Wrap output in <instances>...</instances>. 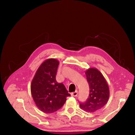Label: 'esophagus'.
Returning a JSON list of instances; mask_svg holds the SVG:
<instances>
[{"label":"esophagus","mask_w":135,"mask_h":135,"mask_svg":"<svg viewBox=\"0 0 135 135\" xmlns=\"http://www.w3.org/2000/svg\"><path fill=\"white\" fill-rule=\"evenodd\" d=\"M78 94V91H75L74 92H73V93H71V95L73 96V97H77Z\"/></svg>","instance_id":"obj_1"}]
</instances>
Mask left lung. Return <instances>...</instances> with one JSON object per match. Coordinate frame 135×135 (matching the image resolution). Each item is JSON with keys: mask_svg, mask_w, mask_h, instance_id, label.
I'll return each mask as SVG.
<instances>
[{"mask_svg": "<svg viewBox=\"0 0 135 135\" xmlns=\"http://www.w3.org/2000/svg\"><path fill=\"white\" fill-rule=\"evenodd\" d=\"M89 86V94L87 100L79 103L80 108L88 112L99 110L107 103L110 96L109 87L100 71L90 68L85 71Z\"/></svg>", "mask_w": 135, "mask_h": 135, "instance_id": "1", "label": "left lung"}]
</instances>
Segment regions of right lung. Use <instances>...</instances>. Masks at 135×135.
Wrapping results in <instances>:
<instances>
[{
	"label": "right lung",
	"instance_id": "add662e5",
	"mask_svg": "<svg viewBox=\"0 0 135 135\" xmlns=\"http://www.w3.org/2000/svg\"><path fill=\"white\" fill-rule=\"evenodd\" d=\"M59 61L55 59L44 61L36 72L31 84V92L36 105L42 112L51 113L61 109L68 93L65 85L58 83L56 75Z\"/></svg>",
	"mask_w": 135,
	"mask_h": 135
}]
</instances>
